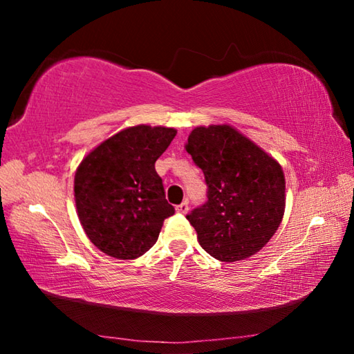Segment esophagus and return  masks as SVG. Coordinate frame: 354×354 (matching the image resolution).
<instances>
[{
    "mask_svg": "<svg viewBox=\"0 0 354 354\" xmlns=\"http://www.w3.org/2000/svg\"><path fill=\"white\" fill-rule=\"evenodd\" d=\"M176 211H178L179 214H187V212H189V203H187V201H183L181 205L176 206Z\"/></svg>",
    "mask_w": 354,
    "mask_h": 354,
    "instance_id": "1",
    "label": "esophagus"
}]
</instances>
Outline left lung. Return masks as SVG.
<instances>
[{"mask_svg": "<svg viewBox=\"0 0 354 354\" xmlns=\"http://www.w3.org/2000/svg\"><path fill=\"white\" fill-rule=\"evenodd\" d=\"M185 149L207 185V201L187 214L203 250L221 262L256 254L284 215L281 165L227 124L195 128Z\"/></svg>", "mask_w": 354, "mask_h": 354, "instance_id": "8db88e82", "label": "left lung"}]
</instances>
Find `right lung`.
I'll use <instances>...</instances> for the list:
<instances>
[{"label":"right lung","mask_w":354,"mask_h":354,"mask_svg":"<svg viewBox=\"0 0 354 354\" xmlns=\"http://www.w3.org/2000/svg\"><path fill=\"white\" fill-rule=\"evenodd\" d=\"M176 129L139 124L88 153L75 175L77 217L91 242L117 259H136L158 241L175 214L154 162Z\"/></svg>","instance_id":"obj_1"}]
</instances>
